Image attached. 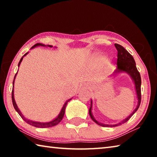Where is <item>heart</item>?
<instances>
[{
    "label": "heart",
    "mask_w": 157,
    "mask_h": 157,
    "mask_svg": "<svg viewBox=\"0 0 157 157\" xmlns=\"http://www.w3.org/2000/svg\"><path fill=\"white\" fill-rule=\"evenodd\" d=\"M98 59L101 62H107V58L105 56H100L98 57Z\"/></svg>",
    "instance_id": "heart-1"
}]
</instances>
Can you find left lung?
<instances>
[{"label": "left lung", "mask_w": 157, "mask_h": 157, "mask_svg": "<svg viewBox=\"0 0 157 157\" xmlns=\"http://www.w3.org/2000/svg\"><path fill=\"white\" fill-rule=\"evenodd\" d=\"M115 47L116 48L117 50H118V59H117V66L118 68H116V70L114 71L113 74V76L117 75L118 73H126L131 77L132 79L134 82L135 85V89H136V93L137 95V100H138V104L137 107L134 110V111L130 114V115L127 117L125 119H124L120 123L116 124H106L101 123L100 122H98L97 120H95L94 116L92 114V100H91V107L89 109V115L91 116V118L93 121H94L95 123L99 124L100 126L102 127H116L121 124L126 123L127 121L129 120V118L134 115L135 112L138 110L139 109L140 101H141V94H140V86H141V78H140V73L138 71L136 62H135L134 57H133L131 55L129 54V52L125 50L124 48L121 46V45L115 44Z\"/></svg>", "instance_id": "8db88e82"}]
</instances>
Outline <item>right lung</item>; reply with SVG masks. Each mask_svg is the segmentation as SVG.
<instances>
[{"label": "right lung", "mask_w": 157, "mask_h": 157, "mask_svg": "<svg viewBox=\"0 0 157 157\" xmlns=\"http://www.w3.org/2000/svg\"><path fill=\"white\" fill-rule=\"evenodd\" d=\"M37 46H44V47H50V48H52V46L51 45H45L43 44H40V43H38V44H36L35 45H34V46L31 48L30 49H33L34 48H36ZM28 54V52H26L25 54L23 55V56L21 57V59L20 60V62H18V66L19 67V66L21 64V62H22V60L23 59V57H24L25 55H27ZM18 73V72H17ZM17 73H16V75L14 76V80H13V88H12V103H13V106H14V107L15 109V110L17 111L18 113L19 114V116L21 117L23 119V121H25L26 123L28 124H30V125H33L34 127H39V128H46V127H53V126H55L57 125L58 123H59V122H61V121L62 120L63 116H64V113H65V109L66 105H67L68 102L70 101L72 98H71V99H69L68 100L66 101V102L64 103V105H63V107L62 108V109H61L60 112L59 113V115H58L56 118L53 119L52 121H50V122H46V123H41V122H37V121H31V120H29V119H27L26 118H25L24 116L23 115L22 113L21 112V111L19 110V109H18V106L17 105V103L15 102V100H14V79L16 76L17 75Z\"/></svg>", "instance_id": "obj_1"}]
</instances>
